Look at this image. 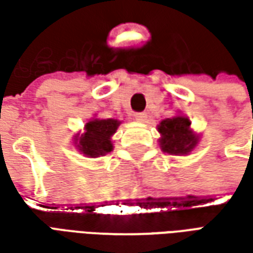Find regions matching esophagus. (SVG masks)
Instances as JSON below:
<instances>
[{"mask_svg":"<svg viewBox=\"0 0 253 253\" xmlns=\"http://www.w3.org/2000/svg\"><path fill=\"white\" fill-rule=\"evenodd\" d=\"M134 118H135V121L138 122H145L146 121V118H148V114H146V112H135V114H134Z\"/></svg>","mask_w":253,"mask_h":253,"instance_id":"1","label":"esophagus"}]
</instances>
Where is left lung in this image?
<instances>
[{
  "label": "left lung",
  "instance_id": "8db88e82",
  "mask_svg": "<svg viewBox=\"0 0 253 253\" xmlns=\"http://www.w3.org/2000/svg\"><path fill=\"white\" fill-rule=\"evenodd\" d=\"M191 122L186 116L177 115L161 121L159 125L160 148L163 152L175 156L188 154L194 150L199 137L191 130Z\"/></svg>",
  "mask_w": 253,
  "mask_h": 253
}]
</instances>
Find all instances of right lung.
<instances>
[{
    "instance_id": "1",
    "label": "right lung",
    "mask_w": 253,
    "mask_h": 253,
    "mask_svg": "<svg viewBox=\"0 0 253 253\" xmlns=\"http://www.w3.org/2000/svg\"><path fill=\"white\" fill-rule=\"evenodd\" d=\"M121 122L116 119H92L85 125V131L77 134L74 142L78 150L86 157H100L114 149L111 137L115 134Z\"/></svg>"
}]
</instances>
